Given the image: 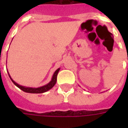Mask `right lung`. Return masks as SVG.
<instances>
[{
    "label": "right lung",
    "instance_id": "add662e5",
    "mask_svg": "<svg viewBox=\"0 0 128 128\" xmlns=\"http://www.w3.org/2000/svg\"><path fill=\"white\" fill-rule=\"evenodd\" d=\"M60 68H58L57 70L54 72L53 76H52V80H50V82L49 83H48L46 85L43 86H41V87L39 88H30V87H26V86H21L20 84H17L16 82H14V80L12 79V78L10 76L8 72V76L10 78V80H12V82L14 83L15 86H16L17 87L20 88V90H22V91L25 92H27V93H31V94H41L44 93V92H46L48 91L49 90H50L51 88L54 87V85L56 84V80H57V75H58V73L59 72Z\"/></svg>",
    "mask_w": 128,
    "mask_h": 128
}]
</instances>
